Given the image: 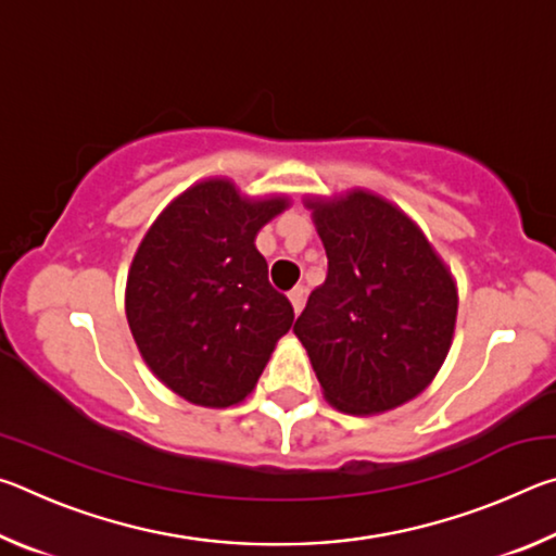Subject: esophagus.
Segmentation results:
<instances>
[{"instance_id":"1","label":"esophagus","mask_w":556,"mask_h":556,"mask_svg":"<svg viewBox=\"0 0 556 556\" xmlns=\"http://www.w3.org/2000/svg\"><path fill=\"white\" fill-rule=\"evenodd\" d=\"M304 296H306L304 287H294L289 291V301H291V306H294V314H299L301 308H304Z\"/></svg>"}]
</instances>
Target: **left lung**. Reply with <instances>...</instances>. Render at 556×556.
Returning a JSON list of instances; mask_svg holds the SVG:
<instances>
[{
    "instance_id": "left-lung-1",
    "label": "left lung",
    "mask_w": 556,
    "mask_h": 556,
    "mask_svg": "<svg viewBox=\"0 0 556 556\" xmlns=\"http://www.w3.org/2000/svg\"><path fill=\"white\" fill-rule=\"evenodd\" d=\"M328 275L294 324L326 400L378 414L427 388L446 361L456 285L417 225L368 191L308 201Z\"/></svg>"
}]
</instances>
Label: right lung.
Returning a JSON list of instances; mask_svg holds the SVG:
<instances>
[{
    "label": "right lung",
    "mask_w": 556,
    "mask_h": 556,
    "mask_svg": "<svg viewBox=\"0 0 556 556\" xmlns=\"http://www.w3.org/2000/svg\"><path fill=\"white\" fill-rule=\"evenodd\" d=\"M287 199L248 201L225 178L159 215L127 277V321L149 368L184 400L230 407L255 388L294 308L255 248Z\"/></svg>",
    "instance_id": "obj_1"
}]
</instances>
